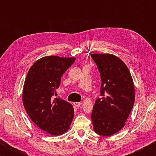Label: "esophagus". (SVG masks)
I'll use <instances>...</instances> for the list:
<instances>
[{
    "label": "esophagus",
    "mask_w": 156,
    "mask_h": 156,
    "mask_svg": "<svg viewBox=\"0 0 156 156\" xmlns=\"http://www.w3.org/2000/svg\"><path fill=\"white\" fill-rule=\"evenodd\" d=\"M81 102H73V105H74V106L75 107H80V105H81Z\"/></svg>",
    "instance_id": "34e87169"
}]
</instances>
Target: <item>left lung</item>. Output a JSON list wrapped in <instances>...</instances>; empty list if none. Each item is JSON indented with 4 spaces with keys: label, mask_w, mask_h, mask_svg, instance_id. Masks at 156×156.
Returning <instances> with one entry per match:
<instances>
[{
    "label": "left lung",
    "mask_w": 156,
    "mask_h": 156,
    "mask_svg": "<svg viewBox=\"0 0 156 156\" xmlns=\"http://www.w3.org/2000/svg\"><path fill=\"white\" fill-rule=\"evenodd\" d=\"M98 69L102 84L91 118L94 130L109 136L125 125L135 101L133 79L126 65L113 54H91Z\"/></svg>",
    "instance_id": "obj_1"
}]
</instances>
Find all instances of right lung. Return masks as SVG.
Segmentation results:
<instances>
[{"mask_svg": "<svg viewBox=\"0 0 156 156\" xmlns=\"http://www.w3.org/2000/svg\"><path fill=\"white\" fill-rule=\"evenodd\" d=\"M76 58L49 56L34 63L27 73L23 91V102L31 120L52 136L68 131L74 111L67 101L52 96L56 94L62 76L75 62Z\"/></svg>", "mask_w": 156, "mask_h": 156, "instance_id": "obj_1", "label": "right lung"}]
</instances>
